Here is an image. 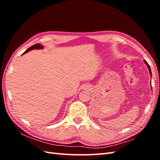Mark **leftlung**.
<instances>
[{
  "instance_id": "1",
  "label": "left lung",
  "mask_w": 160,
  "mask_h": 160,
  "mask_svg": "<svg viewBox=\"0 0 160 160\" xmlns=\"http://www.w3.org/2000/svg\"><path fill=\"white\" fill-rule=\"evenodd\" d=\"M144 62H145V63H146V65L148 66V69H149V73H150V75H151V76H152V71H151V69H150V67H149V64L148 63L147 61H146V60H144Z\"/></svg>"
}]
</instances>
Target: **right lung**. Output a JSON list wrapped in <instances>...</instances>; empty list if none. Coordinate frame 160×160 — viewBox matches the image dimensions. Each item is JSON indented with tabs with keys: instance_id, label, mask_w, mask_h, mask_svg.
Instances as JSON below:
<instances>
[{
	"instance_id": "1",
	"label": "right lung",
	"mask_w": 160,
	"mask_h": 160,
	"mask_svg": "<svg viewBox=\"0 0 160 160\" xmlns=\"http://www.w3.org/2000/svg\"><path fill=\"white\" fill-rule=\"evenodd\" d=\"M43 48H44V47H42V45L39 44V43H38V44L34 45L31 46V47L28 48V49L27 50H26L25 52H24L22 55L25 54V53H27V52H28V51H31V50H32V49H43Z\"/></svg>"
}]
</instances>
